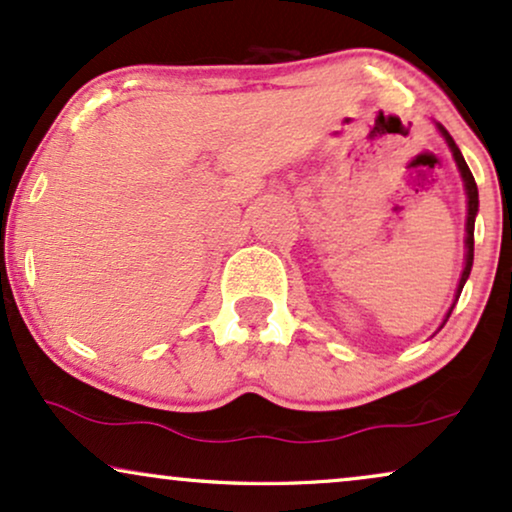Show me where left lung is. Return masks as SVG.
I'll return each instance as SVG.
<instances>
[{
  "mask_svg": "<svg viewBox=\"0 0 512 512\" xmlns=\"http://www.w3.org/2000/svg\"><path fill=\"white\" fill-rule=\"evenodd\" d=\"M435 127H437V132L442 134V139L446 141V146H449L451 155H454V160H456V167H458V172H461V179H463V189H465V205H468V215H465V262H463L461 281H458V288H456L454 302H451L449 312L444 314V321H442V326L437 328V331H442V328H444V323L449 321L451 312H454V307H456L458 297H461V290H463V286H465V281H468V276H470V269H472V257H475V217H477V210H480V193H477L475 177H472L470 167H468V163H465V158H463L461 148L456 146V141L451 139V134L446 132V129H444L442 125H439V122H435Z\"/></svg>",
  "mask_w": 512,
  "mask_h": 512,
  "instance_id": "8db88e82",
  "label": "left lung"
}]
</instances>
